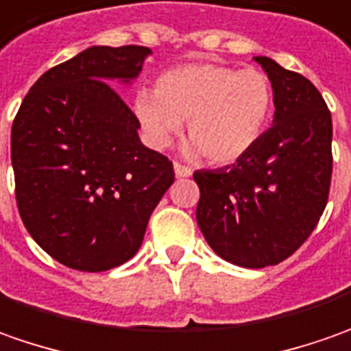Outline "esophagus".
<instances>
[{"instance_id": "obj_1", "label": "esophagus", "mask_w": 351, "mask_h": 351, "mask_svg": "<svg viewBox=\"0 0 351 351\" xmlns=\"http://www.w3.org/2000/svg\"><path fill=\"white\" fill-rule=\"evenodd\" d=\"M175 175L176 176H190L192 175V169L182 163H175Z\"/></svg>"}]
</instances>
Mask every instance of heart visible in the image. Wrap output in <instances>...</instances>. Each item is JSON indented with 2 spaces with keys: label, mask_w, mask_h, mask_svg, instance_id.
I'll return each instance as SVG.
<instances>
[{
  "label": "heart",
  "mask_w": 351,
  "mask_h": 351,
  "mask_svg": "<svg viewBox=\"0 0 351 351\" xmlns=\"http://www.w3.org/2000/svg\"><path fill=\"white\" fill-rule=\"evenodd\" d=\"M134 110L155 147L169 145L188 120L194 149L225 165L258 143L272 116L274 87L260 69L184 64L161 73L155 93L139 91Z\"/></svg>",
  "instance_id": "1"
}]
</instances>
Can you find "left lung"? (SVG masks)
Returning <instances> with one entry per match:
<instances>
[{"label": "left lung", "mask_w": 351, "mask_h": 351, "mask_svg": "<svg viewBox=\"0 0 351 351\" xmlns=\"http://www.w3.org/2000/svg\"><path fill=\"white\" fill-rule=\"evenodd\" d=\"M274 124L221 169H199L196 208L208 245L231 264L264 268L289 258L319 223L332 176V118L319 89L266 56Z\"/></svg>", "instance_id": "obj_1"}]
</instances>
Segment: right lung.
<instances>
[{
	"label": "right lung",
	"instance_id": "add662e5",
	"mask_svg": "<svg viewBox=\"0 0 351 351\" xmlns=\"http://www.w3.org/2000/svg\"><path fill=\"white\" fill-rule=\"evenodd\" d=\"M145 46H93L48 69L11 128L19 215L36 245L79 272H104L141 247L175 182L173 163L139 141L138 116L108 79L138 77Z\"/></svg>",
	"mask_w": 351,
	"mask_h": 351
}]
</instances>
